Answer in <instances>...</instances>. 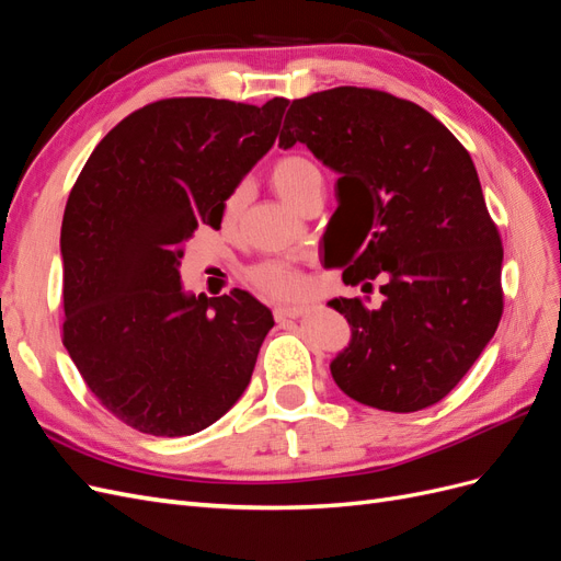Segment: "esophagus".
<instances>
[{
    "mask_svg": "<svg viewBox=\"0 0 561 561\" xmlns=\"http://www.w3.org/2000/svg\"><path fill=\"white\" fill-rule=\"evenodd\" d=\"M307 313V309L304 307H276L274 309V316H276V320H285V318H299V316H304Z\"/></svg>",
    "mask_w": 561,
    "mask_h": 561,
    "instance_id": "esophagus-1",
    "label": "esophagus"
}]
</instances>
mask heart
<instances>
[{
    "instance_id": "obj_1",
    "label": "heart",
    "mask_w": 561,
    "mask_h": 561,
    "mask_svg": "<svg viewBox=\"0 0 561 561\" xmlns=\"http://www.w3.org/2000/svg\"><path fill=\"white\" fill-rule=\"evenodd\" d=\"M271 184H274V190L283 201L290 203L293 208H299V201L307 196L313 186L322 184V178L311 161L301 157H285L274 165V171H271ZM243 203L245 190L239 186V190H233L225 201L227 222H233V219L239 217V213L243 210ZM248 278L260 293L274 299H297L307 293L309 287L307 278L301 276V271L285 262H264L252 266Z\"/></svg>"
}]
</instances>
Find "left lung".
Masks as SVG:
<instances>
[{"mask_svg":"<svg viewBox=\"0 0 561 561\" xmlns=\"http://www.w3.org/2000/svg\"><path fill=\"white\" fill-rule=\"evenodd\" d=\"M307 145L339 175L325 266L369 297H336L351 342L330 363L334 383L383 412H419L466 377L503 313V248L474 163L423 107L339 87L295 100L278 147Z\"/></svg>","mask_w":561,"mask_h":561,"instance_id":"obj_1","label":"left lung"}]
</instances>
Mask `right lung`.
<instances>
[{
    "mask_svg": "<svg viewBox=\"0 0 561 561\" xmlns=\"http://www.w3.org/2000/svg\"><path fill=\"white\" fill-rule=\"evenodd\" d=\"M287 100H159L93 149L67 198L62 344L130 428L194 435L250 383L274 316L250 293L184 290V243L219 229L225 201L274 147Z\"/></svg>",
    "mask_w": 561,
    "mask_h": 561,
    "instance_id": "obj_1",
    "label": "right lung"
}]
</instances>
